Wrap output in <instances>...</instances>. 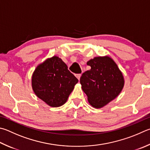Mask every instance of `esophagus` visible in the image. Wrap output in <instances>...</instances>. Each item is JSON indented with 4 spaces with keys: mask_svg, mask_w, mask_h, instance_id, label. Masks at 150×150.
<instances>
[{
    "mask_svg": "<svg viewBox=\"0 0 150 150\" xmlns=\"http://www.w3.org/2000/svg\"><path fill=\"white\" fill-rule=\"evenodd\" d=\"M81 76V74H77V75H76V77L78 79V80H80Z\"/></svg>",
    "mask_w": 150,
    "mask_h": 150,
    "instance_id": "34e87169",
    "label": "esophagus"
}]
</instances>
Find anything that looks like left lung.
<instances>
[{"instance_id": "8db88e82", "label": "left lung", "mask_w": 150, "mask_h": 150, "mask_svg": "<svg viewBox=\"0 0 150 150\" xmlns=\"http://www.w3.org/2000/svg\"><path fill=\"white\" fill-rule=\"evenodd\" d=\"M91 69L80 79L90 105L103 108L117 97L125 85V79L115 62L108 56L94 57L86 62Z\"/></svg>"}]
</instances>
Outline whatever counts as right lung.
Wrapping results in <instances>:
<instances>
[{
	"mask_svg": "<svg viewBox=\"0 0 150 150\" xmlns=\"http://www.w3.org/2000/svg\"><path fill=\"white\" fill-rule=\"evenodd\" d=\"M77 83V79L57 56L38 65L31 77V86L35 95L52 108L65 104Z\"/></svg>",
	"mask_w": 150,
	"mask_h": 150,
	"instance_id": "obj_1",
	"label": "right lung"
}]
</instances>
